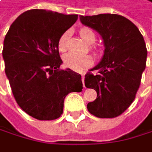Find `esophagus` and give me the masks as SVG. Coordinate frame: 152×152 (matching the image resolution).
<instances>
[{"instance_id":"esophagus-1","label":"esophagus","mask_w":152,"mask_h":152,"mask_svg":"<svg viewBox=\"0 0 152 152\" xmlns=\"http://www.w3.org/2000/svg\"><path fill=\"white\" fill-rule=\"evenodd\" d=\"M81 79H82V82H83V85H84V80H85V75H82V77H81Z\"/></svg>"}]
</instances>
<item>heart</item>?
I'll use <instances>...</instances> for the list:
<instances>
[{"label": "heart", "mask_w": 152, "mask_h": 152, "mask_svg": "<svg viewBox=\"0 0 152 152\" xmlns=\"http://www.w3.org/2000/svg\"><path fill=\"white\" fill-rule=\"evenodd\" d=\"M79 35L87 44H93L96 40L94 31L90 28H82L79 31ZM68 38V32H64L60 37L58 42V48L61 51L66 50V42ZM64 65L75 72H83L92 64V59L90 55H80L75 53H68L63 58Z\"/></svg>", "instance_id": "obj_1"}]
</instances>
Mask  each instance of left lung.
<instances>
[{"instance_id":"8db88e82","label":"left lung","mask_w":152,"mask_h":152,"mask_svg":"<svg viewBox=\"0 0 152 152\" xmlns=\"http://www.w3.org/2000/svg\"><path fill=\"white\" fill-rule=\"evenodd\" d=\"M81 23L102 36L104 52L101 61L85 75V86L94 89L97 98L87 108L97 118H115L135 98L148 51L141 32L132 21L116 14L79 16Z\"/></svg>"}]
</instances>
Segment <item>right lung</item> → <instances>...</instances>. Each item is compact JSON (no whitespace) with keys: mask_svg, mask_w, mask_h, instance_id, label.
<instances>
[{"mask_svg":"<svg viewBox=\"0 0 152 152\" xmlns=\"http://www.w3.org/2000/svg\"><path fill=\"white\" fill-rule=\"evenodd\" d=\"M77 20V15L32 9L21 14L5 35L6 77L18 104L34 119L60 118L66 95L83 89L79 74L59 69L58 42Z\"/></svg>","mask_w":152,"mask_h":152,"instance_id":"1","label":"right lung"}]
</instances>
